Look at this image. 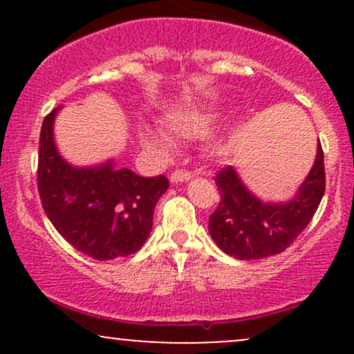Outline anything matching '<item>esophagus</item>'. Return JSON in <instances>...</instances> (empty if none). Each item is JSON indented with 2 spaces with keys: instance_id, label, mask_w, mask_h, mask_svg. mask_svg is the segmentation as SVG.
Segmentation results:
<instances>
[{
  "instance_id": "esophagus-1",
  "label": "esophagus",
  "mask_w": 354,
  "mask_h": 354,
  "mask_svg": "<svg viewBox=\"0 0 354 354\" xmlns=\"http://www.w3.org/2000/svg\"><path fill=\"white\" fill-rule=\"evenodd\" d=\"M191 176H193V174H191V171H188V169H174L171 173V181L173 183L188 181Z\"/></svg>"
}]
</instances>
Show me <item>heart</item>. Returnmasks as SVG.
<instances>
[{"instance_id": "heart-1", "label": "heart", "mask_w": 354, "mask_h": 354, "mask_svg": "<svg viewBox=\"0 0 354 354\" xmlns=\"http://www.w3.org/2000/svg\"><path fill=\"white\" fill-rule=\"evenodd\" d=\"M214 120H216L214 115H201L189 118V120H176L171 123V129L183 136H196L205 133L214 123ZM161 145H165L163 141H161Z\"/></svg>"}]
</instances>
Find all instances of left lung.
<instances>
[{"mask_svg":"<svg viewBox=\"0 0 354 354\" xmlns=\"http://www.w3.org/2000/svg\"><path fill=\"white\" fill-rule=\"evenodd\" d=\"M218 208L209 216V234L219 250L236 259H259L286 250L315 216L326 188L324 156L318 145L315 166L290 203L270 205L243 186L236 171L225 166L214 176Z\"/></svg>","mask_w":354,"mask_h":354,"instance_id":"obj_1","label":"left lung"}]
</instances>
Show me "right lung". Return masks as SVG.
Listing matches in <instances>:
<instances>
[{
  "mask_svg": "<svg viewBox=\"0 0 354 354\" xmlns=\"http://www.w3.org/2000/svg\"><path fill=\"white\" fill-rule=\"evenodd\" d=\"M44 118L39 135L38 191L46 216L76 250L98 261L136 253L151 233L154 206L168 189L165 174L143 178L109 163L75 168L59 156L53 121Z\"/></svg>",
  "mask_w": 354,
  "mask_h": 354,
  "instance_id": "add662e5",
  "label": "right lung"
}]
</instances>
